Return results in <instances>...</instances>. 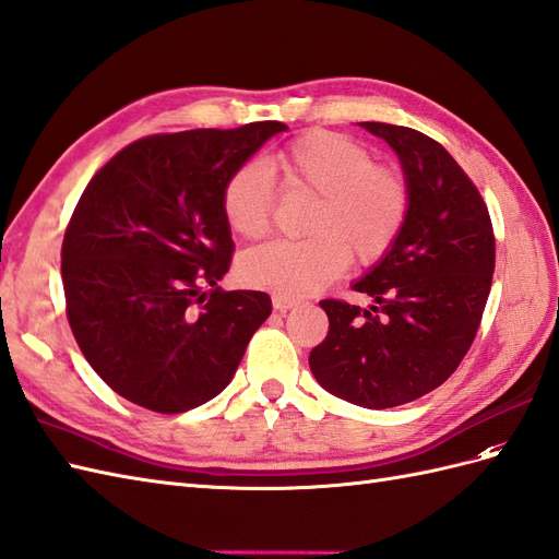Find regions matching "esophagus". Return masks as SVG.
Returning <instances> with one entry per match:
<instances>
[{"instance_id":"esophagus-1","label":"esophagus","mask_w":559,"mask_h":559,"mask_svg":"<svg viewBox=\"0 0 559 559\" xmlns=\"http://www.w3.org/2000/svg\"><path fill=\"white\" fill-rule=\"evenodd\" d=\"M271 305H274V309H276V311L285 313L288 309L297 307V305H299V299L288 297V295H274V297H271Z\"/></svg>"}]
</instances>
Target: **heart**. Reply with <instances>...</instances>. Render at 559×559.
Here are the masks:
<instances>
[{"label":"heart","instance_id":"1","mask_svg":"<svg viewBox=\"0 0 559 559\" xmlns=\"http://www.w3.org/2000/svg\"><path fill=\"white\" fill-rule=\"evenodd\" d=\"M288 189L317 198L305 240H274L240 260V276L278 295H307L356 264H376L402 236L411 212V183L396 165L376 163L361 141L337 132H307L269 160ZM222 212L234 234L260 238L274 214V183L260 163L226 179Z\"/></svg>","mask_w":559,"mask_h":559}]
</instances>
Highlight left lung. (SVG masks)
<instances>
[{
  "label": "left lung",
  "instance_id": "left-lung-1",
  "mask_svg": "<svg viewBox=\"0 0 559 559\" xmlns=\"http://www.w3.org/2000/svg\"><path fill=\"white\" fill-rule=\"evenodd\" d=\"M361 124L396 151L413 203L394 248L352 285L376 305L319 302L331 325L309 366L345 402L392 408L437 390L461 366L491 290L496 238L477 186L441 143L411 127Z\"/></svg>",
  "mask_w": 559,
  "mask_h": 559
}]
</instances>
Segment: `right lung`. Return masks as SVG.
I'll use <instances>...</instances> for the list:
<instances>
[{"mask_svg": "<svg viewBox=\"0 0 559 559\" xmlns=\"http://www.w3.org/2000/svg\"><path fill=\"white\" fill-rule=\"evenodd\" d=\"M283 122L132 141L96 171L61 248L66 313L112 392L183 413L231 382L271 297L222 290L234 254L222 191Z\"/></svg>", "mask_w": 559, "mask_h": 559, "instance_id": "1", "label": "right lung"}]
</instances>
